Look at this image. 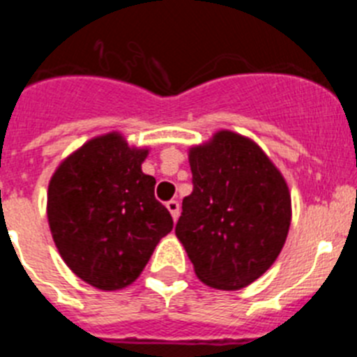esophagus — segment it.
<instances>
[{
	"label": "esophagus",
	"mask_w": 357,
	"mask_h": 357,
	"mask_svg": "<svg viewBox=\"0 0 357 357\" xmlns=\"http://www.w3.org/2000/svg\"><path fill=\"white\" fill-rule=\"evenodd\" d=\"M166 207H168V211L172 213V218L176 222V218H178V213H181V206H178V202L176 200H169L168 204H166Z\"/></svg>",
	"instance_id": "obj_1"
}]
</instances>
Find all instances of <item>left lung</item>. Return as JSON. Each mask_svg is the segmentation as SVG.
I'll list each match as a JSON object with an SVG mask.
<instances>
[{"label": "left lung", "mask_w": 357, "mask_h": 357, "mask_svg": "<svg viewBox=\"0 0 357 357\" xmlns=\"http://www.w3.org/2000/svg\"><path fill=\"white\" fill-rule=\"evenodd\" d=\"M193 193L175 227L195 273L216 289H239L272 266L288 238L284 176L254 141L220 130L189 150Z\"/></svg>", "instance_id": "left-lung-1"}]
</instances>
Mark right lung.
<instances>
[{"mask_svg": "<svg viewBox=\"0 0 357 357\" xmlns=\"http://www.w3.org/2000/svg\"><path fill=\"white\" fill-rule=\"evenodd\" d=\"M146 148L118 132L87 141L62 160L48 185V222L73 273L98 289L127 288L150 261L173 218L141 172Z\"/></svg>", "mask_w": 357, "mask_h": 357, "instance_id": "obj_1", "label": "right lung"}]
</instances>
